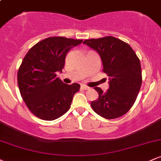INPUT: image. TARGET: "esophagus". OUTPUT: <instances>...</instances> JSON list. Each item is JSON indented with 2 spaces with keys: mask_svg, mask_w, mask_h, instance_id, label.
Wrapping results in <instances>:
<instances>
[{
  "mask_svg": "<svg viewBox=\"0 0 161 161\" xmlns=\"http://www.w3.org/2000/svg\"><path fill=\"white\" fill-rule=\"evenodd\" d=\"M82 88L83 89H84V90H89V89H90L89 87L87 86H86V85H82Z\"/></svg>",
  "mask_w": 161,
  "mask_h": 161,
  "instance_id": "34e87169",
  "label": "esophagus"
}]
</instances>
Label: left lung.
<instances>
[{
	"label": "left lung",
	"mask_w": 161,
	"mask_h": 161,
	"mask_svg": "<svg viewBox=\"0 0 161 161\" xmlns=\"http://www.w3.org/2000/svg\"><path fill=\"white\" fill-rule=\"evenodd\" d=\"M95 50L103 63L102 71L110 77V88L103 92L95 90L99 97L91 103L96 114L108 119L120 117L133 106L142 86L141 64L129 44L113 36L83 42Z\"/></svg>",
	"instance_id": "1"
}]
</instances>
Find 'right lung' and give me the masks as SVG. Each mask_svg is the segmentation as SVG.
<instances>
[{
	"label": "right lung",
	"instance_id": "right-lung-1",
	"mask_svg": "<svg viewBox=\"0 0 161 161\" xmlns=\"http://www.w3.org/2000/svg\"><path fill=\"white\" fill-rule=\"evenodd\" d=\"M82 40L49 37L28 51L17 73L20 95L29 110L44 120H54L69 110L80 85L65 84L57 77L62 72L66 54Z\"/></svg>",
	"mask_w": 161,
	"mask_h": 161
}]
</instances>
